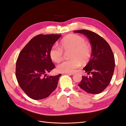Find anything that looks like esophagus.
I'll return each instance as SVG.
<instances>
[{
	"label": "esophagus",
	"mask_w": 126,
	"mask_h": 126,
	"mask_svg": "<svg viewBox=\"0 0 126 126\" xmlns=\"http://www.w3.org/2000/svg\"><path fill=\"white\" fill-rule=\"evenodd\" d=\"M62 74H66L68 75H74V73H69V72H62Z\"/></svg>",
	"instance_id": "esophagus-1"
}]
</instances>
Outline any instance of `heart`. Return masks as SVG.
Instances as JSON below:
<instances>
[{"mask_svg": "<svg viewBox=\"0 0 126 126\" xmlns=\"http://www.w3.org/2000/svg\"><path fill=\"white\" fill-rule=\"evenodd\" d=\"M71 50L68 60L64 61L57 66V70L62 72H75L83 63L89 60L91 55L90 46L85 43L83 38L76 34H70L64 37L61 41V47L58 45H53L49 51L52 60L59 63L63 59V51Z\"/></svg>", "mask_w": 126, "mask_h": 126, "instance_id": "obj_1", "label": "heart"}]
</instances>
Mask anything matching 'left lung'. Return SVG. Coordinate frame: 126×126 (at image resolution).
I'll use <instances>...</instances> for the list:
<instances>
[{
  "label": "left lung",
  "instance_id": "left-lung-1",
  "mask_svg": "<svg viewBox=\"0 0 126 126\" xmlns=\"http://www.w3.org/2000/svg\"><path fill=\"white\" fill-rule=\"evenodd\" d=\"M74 32L87 36L92 47L91 59L83 68L88 76H82L78 86L88 93L99 94L108 86L113 76L115 61L111 48L102 37L93 32L83 29Z\"/></svg>",
  "mask_w": 126,
  "mask_h": 126
}]
</instances>
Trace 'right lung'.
<instances>
[{"label": "right lung", "mask_w": 126, "mask_h": 126, "mask_svg": "<svg viewBox=\"0 0 126 126\" xmlns=\"http://www.w3.org/2000/svg\"><path fill=\"white\" fill-rule=\"evenodd\" d=\"M60 36L39 34L33 37L19 54L16 66V78L22 90L32 99L48 97L57 86L60 74L45 77L46 74L55 67L49 51Z\"/></svg>", "instance_id": "add662e5"}]
</instances>
